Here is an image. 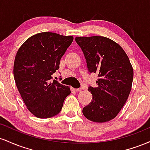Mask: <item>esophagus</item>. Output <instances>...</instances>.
<instances>
[{"instance_id":"1","label":"esophagus","mask_w":150,"mask_h":150,"mask_svg":"<svg viewBox=\"0 0 150 150\" xmlns=\"http://www.w3.org/2000/svg\"><path fill=\"white\" fill-rule=\"evenodd\" d=\"M72 91H73V92H80L82 89L81 88H77V89H75V88H72Z\"/></svg>"}]
</instances>
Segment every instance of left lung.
Returning a JSON list of instances; mask_svg holds the SVG:
<instances>
[{"label": "left lung", "mask_w": 150, "mask_h": 150, "mask_svg": "<svg viewBox=\"0 0 150 150\" xmlns=\"http://www.w3.org/2000/svg\"><path fill=\"white\" fill-rule=\"evenodd\" d=\"M89 73H97V87H88L92 100L82 109L87 119L104 123L114 118L124 106L131 90L133 70L127 54L108 38L76 37Z\"/></svg>", "instance_id": "obj_1"}]
</instances>
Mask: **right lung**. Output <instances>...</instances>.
Returning a JSON list of instances; mask_svg holds the SVG:
<instances>
[{"mask_svg": "<svg viewBox=\"0 0 150 150\" xmlns=\"http://www.w3.org/2000/svg\"><path fill=\"white\" fill-rule=\"evenodd\" d=\"M73 41L72 36L42 32L27 39L17 52L13 67L15 83L28 110L37 118L59 113L71 92L68 86L52 81V75Z\"/></svg>", "mask_w": 150, "mask_h": 150, "instance_id": "right-lung-1", "label": "right lung"}]
</instances>
